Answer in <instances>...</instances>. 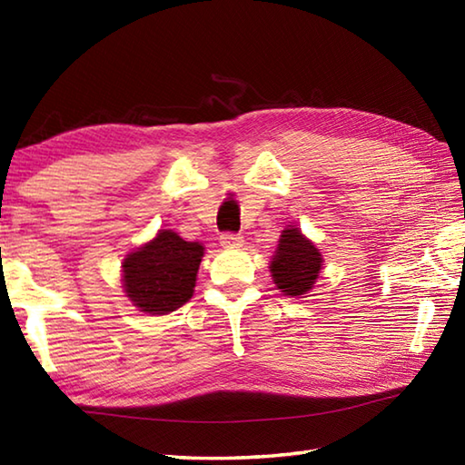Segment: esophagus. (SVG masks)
I'll use <instances>...</instances> for the list:
<instances>
[{"label": "esophagus", "instance_id": "esophagus-1", "mask_svg": "<svg viewBox=\"0 0 465 465\" xmlns=\"http://www.w3.org/2000/svg\"><path fill=\"white\" fill-rule=\"evenodd\" d=\"M220 243L223 248H242L243 238L238 233H222L220 235Z\"/></svg>", "mask_w": 465, "mask_h": 465}]
</instances>
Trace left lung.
<instances>
[{"instance_id": "8db88e82", "label": "left lung", "mask_w": 465, "mask_h": 465, "mask_svg": "<svg viewBox=\"0 0 465 465\" xmlns=\"http://www.w3.org/2000/svg\"><path fill=\"white\" fill-rule=\"evenodd\" d=\"M322 268L323 255L315 243L305 238L300 227H285L270 262L275 288L290 298H305L318 282Z\"/></svg>"}]
</instances>
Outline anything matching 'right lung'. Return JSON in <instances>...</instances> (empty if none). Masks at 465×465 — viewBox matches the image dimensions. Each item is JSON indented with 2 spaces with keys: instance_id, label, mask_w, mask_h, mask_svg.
<instances>
[{
  "instance_id": "1",
  "label": "right lung",
  "mask_w": 465,
  "mask_h": 465,
  "mask_svg": "<svg viewBox=\"0 0 465 465\" xmlns=\"http://www.w3.org/2000/svg\"><path fill=\"white\" fill-rule=\"evenodd\" d=\"M203 252L200 242H185L173 230H160L153 240L125 255L122 283L127 300L152 315L182 308L193 295Z\"/></svg>"
}]
</instances>
